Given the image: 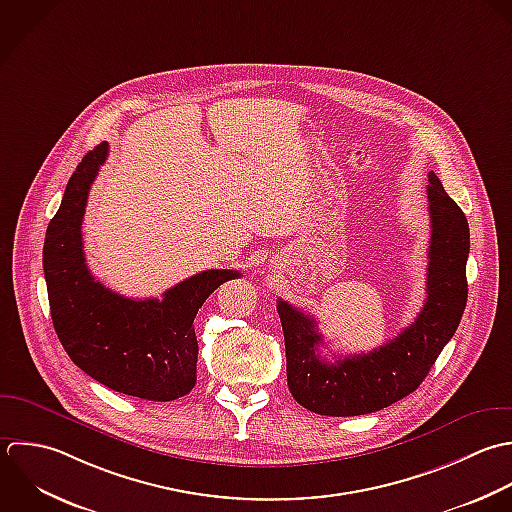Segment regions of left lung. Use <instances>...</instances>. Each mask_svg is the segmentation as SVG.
I'll return each mask as SVG.
<instances>
[{
    "label": "left lung",
    "instance_id": "left-lung-1",
    "mask_svg": "<svg viewBox=\"0 0 512 512\" xmlns=\"http://www.w3.org/2000/svg\"><path fill=\"white\" fill-rule=\"evenodd\" d=\"M427 197L431 215L427 301L415 323L399 337L371 353L329 361L319 353L323 335L317 321L279 299L287 385L293 399L307 411L327 417H357L401 401L417 391L455 335L469 297V223L433 171Z\"/></svg>",
    "mask_w": 512,
    "mask_h": 512
}]
</instances>
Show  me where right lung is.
<instances>
[{"label": "right lung", "instance_id": "right-lung-1", "mask_svg": "<svg viewBox=\"0 0 512 512\" xmlns=\"http://www.w3.org/2000/svg\"><path fill=\"white\" fill-rule=\"evenodd\" d=\"M107 151L103 141L81 159L47 225L43 275L53 329L69 359L101 385L147 401H175L197 381V311L241 273L209 269L167 289L163 299H129L103 287L85 265L81 223Z\"/></svg>", "mask_w": 512, "mask_h": 512}]
</instances>
